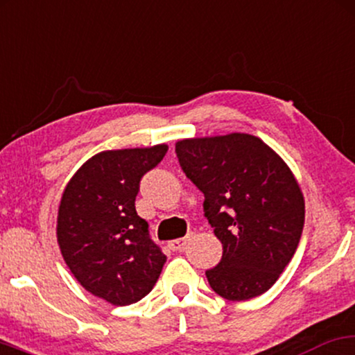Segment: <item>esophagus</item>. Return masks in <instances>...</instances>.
I'll use <instances>...</instances> for the list:
<instances>
[{
  "mask_svg": "<svg viewBox=\"0 0 355 355\" xmlns=\"http://www.w3.org/2000/svg\"><path fill=\"white\" fill-rule=\"evenodd\" d=\"M189 236H184V238H179V239H173V241L168 243V248L171 251H181L184 246H186Z\"/></svg>",
  "mask_w": 355,
  "mask_h": 355,
  "instance_id": "1",
  "label": "esophagus"
}]
</instances>
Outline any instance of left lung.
Instances as JSON below:
<instances>
[{"label":"left lung","instance_id":"obj_1","mask_svg":"<svg viewBox=\"0 0 355 355\" xmlns=\"http://www.w3.org/2000/svg\"><path fill=\"white\" fill-rule=\"evenodd\" d=\"M176 155L223 245L222 261L205 272L210 287L232 302L268 292L302 238L305 200L295 176L248 133L179 140Z\"/></svg>","mask_w":355,"mask_h":355}]
</instances>
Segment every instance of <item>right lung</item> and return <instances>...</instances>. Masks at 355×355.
Wrapping results in <instances>:
<instances>
[{"label": "right lung", "mask_w": 355, "mask_h": 355, "mask_svg": "<svg viewBox=\"0 0 355 355\" xmlns=\"http://www.w3.org/2000/svg\"><path fill=\"white\" fill-rule=\"evenodd\" d=\"M166 151V145L101 151L78 169L60 200L63 259L87 292L116 306L148 295L166 262L135 210L141 178Z\"/></svg>", "instance_id": "obj_1"}]
</instances>
